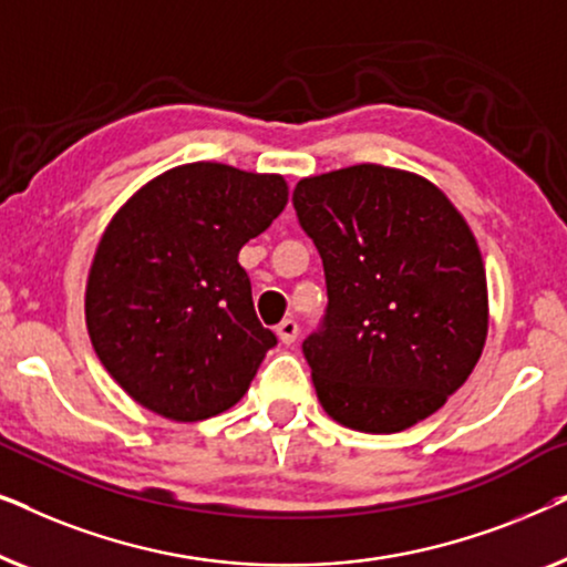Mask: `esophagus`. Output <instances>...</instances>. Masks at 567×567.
Returning <instances> with one entry per match:
<instances>
[{
	"label": "esophagus",
	"mask_w": 567,
	"mask_h": 567,
	"mask_svg": "<svg viewBox=\"0 0 567 567\" xmlns=\"http://www.w3.org/2000/svg\"><path fill=\"white\" fill-rule=\"evenodd\" d=\"M276 332H278V338H281L284 346H291L293 340L299 338V324H297V320H284L276 328Z\"/></svg>",
	"instance_id": "1"
}]
</instances>
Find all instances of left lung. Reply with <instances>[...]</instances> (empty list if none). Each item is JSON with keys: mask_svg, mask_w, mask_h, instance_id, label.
I'll return each instance as SVG.
<instances>
[{"mask_svg": "<svg viewBox=\"0 0 567 567\" xmlns=\"http://www.w3.org/2000/svg\"><path fill=\"white\" fill-rule=\"evenodd\" d=\"M299 224L320 250L328 315L305 340L332 421L398 433L444 408L487 338V278L470 224L429 177L353 165L301 177Z\"/></svg>", "mask_w": 567, "mask_h": 567, "instance_id": "8db88e82", "label": "left lung"}]
</instances>
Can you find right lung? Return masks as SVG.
<instances>
[{"label": "right lung", "mask_w": 567, "mask_h": 567, "mask_svg": "<svg viewBox=\"0 0 567 567\" xmlns=\"http://www.w3.org/2000/svg\"><path fill=\"white\" fill-rule=\"evenodd\" d=\"M289 204L284 175L190 162L144 183L92 255L84 320L121 390L167 421L235 408L276 336L237 255Z\"/></svg>", "instance_id": "right-lung-1"}]
</instances>
